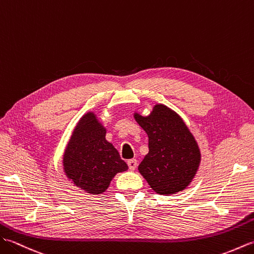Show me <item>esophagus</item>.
<instances>
[{"mask_svg":"<svg viewBox=\"0 0 254 254\" xmlns=\"http://www.w3.org/2000/svg\"><path fill=\"white\" fill-rule=\"evenodd\" d=\"M127 164H128V167H129V170L130 171H134L136 170V167H137V165H138V163H137V160H129L128 162H127Z\"/></svg>","mask_w":254,"mask_h":254,"instance_id":"1","label":"esophagus"}]
</instances>
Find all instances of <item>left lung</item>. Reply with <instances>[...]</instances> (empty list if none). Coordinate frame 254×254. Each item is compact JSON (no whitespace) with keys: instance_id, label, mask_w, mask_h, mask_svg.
Masks as SVG:
<instances>
[{"instance_id":"obj_1","label":"left lung","mask_w":254,"mask_h":254,"mask_svg":"<svg viewBox=\"0 0 254 254\" xmlns=\"http://www.w3.org/2000/svg\"><path fill=\"white\" fill-rule=\"evenodd\" d=\"M149 137V153L138 170L156 193L184 190L198 171L201 154L192 133L177 113L157 104L151 114H134Z\"/></svg>"}]
</instances>
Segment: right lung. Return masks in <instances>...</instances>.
<instances>
[{"label": "right lung", "instance_id": "right-lung-1", "mask_svg": "<svg viewBox=\"0 0 254 254\" xmlns=\"http://www.w3.org/2000/svg\"><path fill=\"white\" fill-rule=\"evenodd\" d=\"M105 133L93 113H87L76 126L64 153L67 177L91 194L104 192L117 173L128 170L118 151L106 141Z\"/></svg>", "mask_w": 254, "mask_h": 254}]
</instances>
